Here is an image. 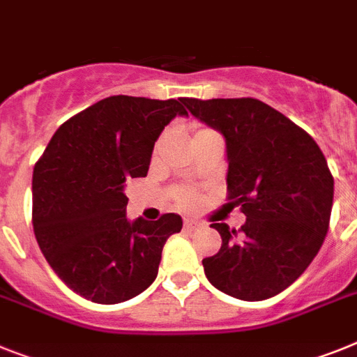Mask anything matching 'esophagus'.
I'll return each mask as SVG.
<instances>
[{"label": "esophagus", "instance_id": "1", "mask_svg": "<svg viewBox=\"0 0 357 357\" xmlns=\"http://www.w3.org/2000/svg\"><path fill=\"white\" fill-rule=\"evenodd\" d=\"M185 230H197L202 229V223H197V221L194 220H185Z\"/></svg>", "mask_w": 357, "mask_h": 357}]
</instances>
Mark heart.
I'll use <instances>...</instances> for the list:
<instances>
[{"mask_svg":"<svg viewBox=\"0 0 357 357\" xmlns=\"http://www.w3.org/2000/svg\"><path fill=\"white\" fill-rule=\"evenodd\" d=\"M197 132H203V130H197ZM176 197H178V203L181 206H192L196 203V196L190 190H179Z\"/></svg>","mask_w":357,"mask_h":357,"instance_id":"b5f03b06","label":"heart"}]
</instances>
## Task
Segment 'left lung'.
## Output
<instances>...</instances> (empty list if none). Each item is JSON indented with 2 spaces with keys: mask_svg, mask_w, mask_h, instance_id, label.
<instances>
[{
  "mask_svg": "<svg viewBox=\"0 0 357 357\" xmlns=\"http://www.w3.org/2000/svg\"><path fill=\"white\" fill-rule=\"evenodd\" d=\"M181 101L225 137L229 199L247 215L238 230L211 225L221 248L203 259L206 280L243 301L280 294L307 271L328 230L334 179L321 149L254 98Z\"/></svg>",
  "mask_w": 357,
  "mask_h": 357,
  "instance_id": "obj_1",
  "label": "left lung"
}]
</instances>
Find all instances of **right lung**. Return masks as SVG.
<instances>
[{"mask_svg": "<svg viewBox=\"0 0 357 357\" xmlns=\"http://www.w3.org/2000/svg\"><path fill=\"white\" fill-rule=\"evenodd\" d=\"M181 100L110 96L56 130L32 176V225L45 259L82 298L123 303L154 283L165 241L183 220H127L125 187L145 178Z\"/></svg>", "mask_w": 357, "mask_h": 357, "instance_id": "1", "label": "right lung"}]
</instances>
